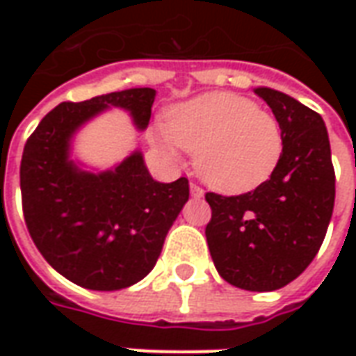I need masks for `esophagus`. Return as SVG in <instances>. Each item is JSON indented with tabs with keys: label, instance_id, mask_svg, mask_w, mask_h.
I'll return each instance as SVG.
<instances>
[{
	"label": "esophagus",
	"instance_id": "obj_1",
	"mask_svg": "<svg viewBox=\"0 0 356 356\" xmlns=\"http://www.w3.org/2000/svg\"><path fill=\"white\" fill-rule=\"evenodd\" d=\"M191 194L196 196V198H202V196H204V191H202V186H198L196 183H191Z\"/></svg>",
	"mask_w": 356,
	"mask_h": 356
}]
</instances>
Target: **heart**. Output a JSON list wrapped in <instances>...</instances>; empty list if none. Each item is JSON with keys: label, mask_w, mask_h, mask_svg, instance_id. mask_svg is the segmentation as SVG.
<instances>
[{"label": "heart", "mask_w": 356, "mask_h": 356, "mask_svg": "<svg viewBox=\"0 0 356 356\" xmlns=\"http://www.w3.org/2000/svg\"><path fill=\"white\" fill-rule=\"evenodd\" d=\"M152 139L170 156L193 150L194 168L221 193H248L275 173L284 154L280 120L257 102L211 93L177 104L158 122Z\"/></svg>", "instance_id": "1"}]
</instances>
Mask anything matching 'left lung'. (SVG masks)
<instances>
[{"label": "left lung", "instance_id": "8db88e82", "mask_svg": "<svg viewBox=\"0 0 356 356\" xmlns=\"http://www.w3.org/2000/svg\"><path fill=\"white\" fill-rule=\"evenodd\" d=\"M255 95L282 124V160L252 193H206V240L227 282L273 291L298 278L318 254L334 211L336 173L318 112L275 89L257 88Z\"/></svg>", "mask_w": 356, "mask_h": 356}]
</instances>
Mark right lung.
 Masks as SVG:
<instances>
[{
    "label": "right lung",
    "mask_w": 356,
    "mask_h": 356,
    "mask_svg": "<svg viewBox=\"0 0 356 356\" xmlns=\"http://www.w3.org/2000/svg\"><path fill=\"white\" fill-rule=\"evenodd\" d=\"M154 97V89L139 88L60 102L24 145L20 194L26 229L45 261L81 288L122 290L145 278L188 200V179L158 183L140 152L101 175L68 160V140L89 118L114 104L145 129Z\"/></svg>",
    "instance_id": "right-lung-1"
}]
</instances>
